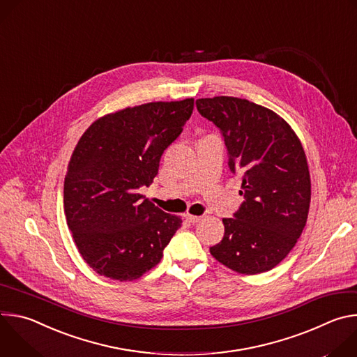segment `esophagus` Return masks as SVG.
Returning <instances> with one entry per match:
<instances>
[{"label": "esophagus", "instance_id": "1", "mask_svg": "<svg viewBox=\"0 0 357 357\" xmlns=\"http://www.w3.org/2000/svg\"><path fill=\"white\" fill-rule=\"evenodd\" d=\"M185 218H186V220L190 222V223H197V222L202 219L200 216H195V215H186Z\"/></svg>", "mask_w": 357, "mask_h": 357}]
</instances>
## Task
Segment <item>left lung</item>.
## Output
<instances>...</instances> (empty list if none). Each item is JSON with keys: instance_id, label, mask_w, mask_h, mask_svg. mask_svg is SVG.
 <instances>
[{"instance_id": "left-lung-1", "label": "left lung", "mask_w": 357, "mask_h": 357, "mask_svg": "<svg viewBox=\"0 0 357 357\" xmlns=\"http://www.w3.org/2000/svg\"><path fill=\"white\" fill-rule=\"evenodd\" d=\"M196 107L220 130L229 168L243 179L244 202L223 219L225 236L211 254L240 274L268 271L307 225L311 178L302 144L284 119L245 98H197Z\"/></svg>"}]
</instances>
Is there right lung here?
<instances>
[{"label":"right lung","mask_w":357,"mask_h":357,"mask_svg":"<svg viewBox=\"0 0 357 357\" xmlns=\"http://www.w3.org/2000/svg\"><path fill=\"white\" fill-rule=\"evenodd\" d=\"M193 98L154 101L96 120L80 137L63 185L69 230L83 260L100 275L132 281L155 267L182 219L138 189L158 174Z\"/></svg>","instance_id":"add662e5"}]
</instances>
